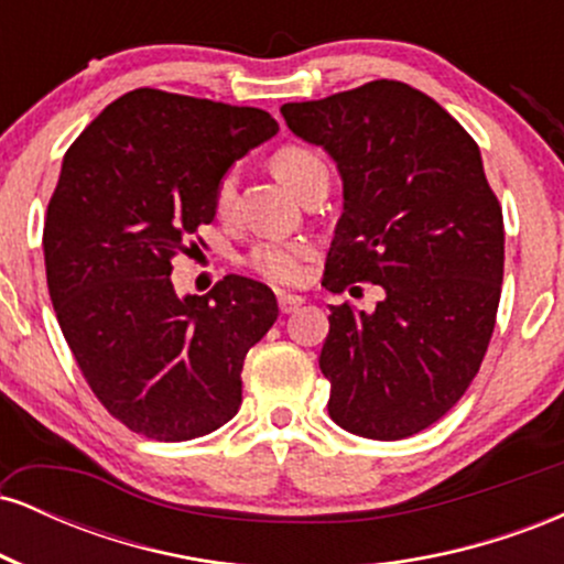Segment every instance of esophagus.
Wrapping results in <instances>:
<instances>
[{"label":"esophagus","instance_id":"34e87169","mask_svg":"<svg viewBox=\"0 0 564 564\" xmlns=\"http://www.w3.org/2000/svg\"><path fill=\"white\" fill-rule=\"evenodd\" d=\"M302 304H304V300H302V296H296V294H281V296H278V307H281L283 315L296 313Z\"/></svg>","mask_w":564,"mask_h":564}]
</instances>
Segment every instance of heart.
<instances>
[{
  "label": "heart",
  "instance_id": "obj_1",
  "mask_svg": "<svg viewBox=\"0 0 564 564\" xmlns=\"http://www.w3.org/2000/svg\"><path fill=\"white\" fill-rule=\"evenodd\" d=\"M270 166L278 177L286 183L289 191L302 196L310 185L328 183V166L315 148L304 142H286L275 148L270 156ZM215 212L217 217L228 219L236 204V172H225L215 185ZM310 260V246L304 241H262L246 257V264L264 281L278 286H294L304 278V268Z\"/></svg>",
  "mask_w": 564,
  "mask_h": 564
}]
</instances>
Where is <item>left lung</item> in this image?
I'll use <instances>...</instances> for the list:
<instances>
[{"label":"left lung","instance_id":"left-lung-1","mask_svg":"<svg viewBox=\"0 0 564 564\" xmlns=\"http://www.w3.org/2000/svg\"><path fill=\"white\" fill-rule=\"evenodd\" d=\"M281 113L345 180L326 289L377 283L387 294L373 313L328 307V413L360 437L416 435L462 400L496 328L503 215L480 148L430 95L392 79Z\"/></svg>","mask_w":564,"mask_h":564}]
</instances>
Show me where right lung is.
Here are the masks:
<instances>
[{"label": "right lung", "instance_id": "obj_1", "mask_svg": "<svg viewBox=\"0 0 564 564\" xmlns=\"http://www.w3.org/2000/svg\"><path fill=\"white\" fill-rule=\"evenodd\" d=\"M275 132L262 108L140 87L66 151L42 236L50 300L89 390L142 437L209 435L241 405L246 352L275 323V294L225 275L180 300L172 260L204 243L217 180Z\"/></svg>", "mask_w": 564, "mask_h": 564}]
</instances>
